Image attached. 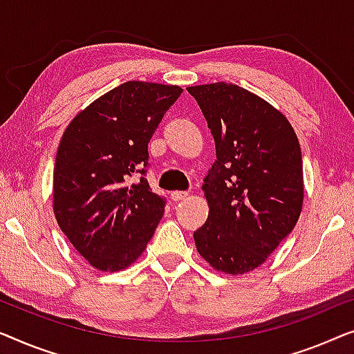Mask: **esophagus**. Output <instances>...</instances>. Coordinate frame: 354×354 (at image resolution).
<instances>
[{"instance_id":"esophagus-1","label":"esophagus","mask_w":354,"mask_h":354,"mask_svg":"<svg viewBox=\"0 0 354 354\" xmlns=\"http://www.w3.org/2000/svg\"><path fill=\"white\" fill-rule=\"evenodd\" d=\"M170 197L173 202H179V201H183V198L187 197V192L186 191H173L170 194Z\"/></svg>"}]
</instances>
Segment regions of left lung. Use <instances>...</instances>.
Segmentation results:
<instances>
[{"label":"left lung","mask_w":354,"mask_h":354,"mask_svg":"<svg viewBox=\"0 0 354 354\" xmlns=\"http://www.w3.org/2000/svg\"><path fill=\"white\" fill-rule=\"evenodd\" d=\"M187 91L216 147L202 186L210 212L194 232L197 252L218 271L245 274L266 261L300 216V142L281 112L237 84H198Z\"/></svg>","instance_id":"8db88e82"}]
</instances>
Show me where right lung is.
Wrapping results in <instances>:
<instances>
[{
  "instance_id": "right-lung-1",
  "label": "right lung",
  "mask_w": 354,
  "mask_h": 354,
  "mask_svg": "<svg viewBox=\"0 0 354 354\" xmlns=\"http://www.w3.org/2000/svg\"><path fill=\"white\" fill-rule=\"evenodd\" d=\"M183 89L127 82L78 113L54 163V215L80 255L101 271L136 261L165 212L146 179L147 144ZM138 176V178H134Z\"/></svg>"
}]
</instances>
